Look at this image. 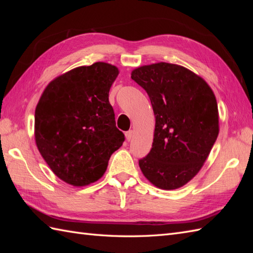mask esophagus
<instances>
[{
  "label": "esophagus",
  "mask_w": 253,
  "mask_h": 253,
  "mask_svg": "<svg viewBox=\"0 0 253 253\" xmlns=\"http://www.w3.org/2000/svg\"><path fill=\"white\" fill-rule=\"evenodd\" d=\"M132 136H133V130H129V131H127L125 133V137H126V140L127 141H130L131 139H132Z\"/></svg>",
  "instance_id": "34e87169"
}]
</instances>
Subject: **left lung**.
<instances>
[{"instance_id": "obj_1", "label": "left lung", "mask_w": 253, "mask_h": 253, "mask_svg": "<svg viewBox=\"0 0 253 253\" xmlns=\"http://www.w3.org/2000/svg\"><path fill=\"white\" fill-rule=\"evenodd\" d=\"M131 78L147 91L155 117L151 151L139 166L155 187L178 189L199 173L216 141L215 94L202 77L177 64L137 67Z\"/></svg>"}]
</instances>
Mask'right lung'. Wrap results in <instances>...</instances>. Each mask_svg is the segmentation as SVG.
I'll use <instances>...</instances> for the list:
<instances>
[{"label":"right lung","instance_id":"1","mask_svg":"<svg viewBox=\"0 0 253 253\" xmlns=\"http://www.w3.org/2000/svg\"><path fill=\"white\" fill-rule=\"evenodd\" d=\"M118 74L116 66L104 62L76 67L53 79L38 102L37 148L68 185L84 187L99 180L125 140L109 102Z\"/></svg>","mask_w":253,"mask_h":253}]
</instances>
